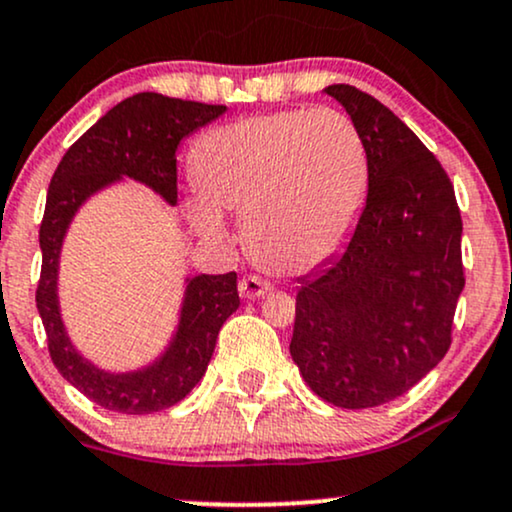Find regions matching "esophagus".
<instances>
[{
	"instance_id": "1",
	"label": "esophagus",
	"mask_w": 512,
	"mask_h": 512,
	"mask_svg": "<svg viewBox=\"0 0 512 512\" xmlns=\"http://www.w3.org/2000/svg\"><path fill=\"white\" fill-rule=\"evenodd\" d=\"M238 291H240V296L248 298V301H252V298L267 296V293L272 291V284H269V281H264L262 276L250 274V276H243V279H240Z\"/></svg>"
}]
</instances>
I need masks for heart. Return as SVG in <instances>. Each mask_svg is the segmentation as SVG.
<instances>
[{
  "instance_id": "obj_1",
  "label": "heart",
  "mask_w": 512,
  "mask_h": 512,
  "mask_svg": "<svg viewBox=\"0 0 512 512\" xmlns=\"http://www.w3.org/2000/svg\"><path fill=\"white\" fill-rule=\"evenodd\" d=\"M199 195L190 219L221 238V211L245 216L252 260L276 274L325 264L354 231L368 187L361 134L332 108L245 117L211 129L195 146Z\"/></svg>"
}]
</instances>
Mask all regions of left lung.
Listing matches in <instances>:
<instances>
[{
    "label": "left lung",
    "instance_id": "left-lung-1",
    "mask_svg": "<svg viewBox=\"0 0 512 512\" xmlns=\"http://www.w3.org/2000/svg\"><path fill=\"white\" fill-rule=\"evenodd\" d=\"M368 158V197L349 243L296 296L291 358L342 409L397 399L450 349L464 289L462 219L438 158L399 117L349 84L325 88Z\"/></svg>",
    "mask_w": 512,
    "mask_h": 512
}]
</instances>
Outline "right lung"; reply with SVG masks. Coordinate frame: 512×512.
<instances>
[{
    "label": "right lung",
    "instance_id": "1",
    "mask_svg": "<svg viewBox=\"0 0 512 512\" xmlns=\"http://www.w3.org/2000/svg\"><path fill=\"white\" fill-rule=\"evenodd\" d=\"M226 113V105L180 101L161 93H137L108 110L86 129L62 156L50 180L45 216L40 223L38 305L48 334V349L67 383L84 392L103 409L120 414H151L178 404L192 392L214 354L223 322L238 310V276L197 274L185 276L178 325L166 349L137 370L98 368L76 349L64 327L57 281H60L62 243L79 211L93 195L122 180H137L178 204L180 142Z\"/></svg>",
    "mask_w": 512,
    "mask_h": 512
}]
</instances>
